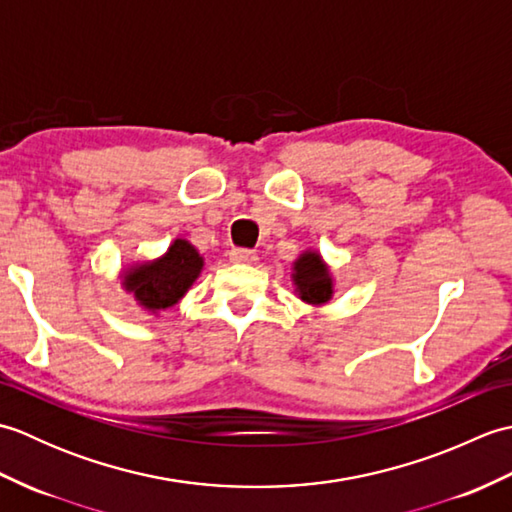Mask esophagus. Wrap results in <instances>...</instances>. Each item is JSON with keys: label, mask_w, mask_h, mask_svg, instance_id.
I'll return each instance as SVG.
<instances>
[{"label": "esophagus", "mask_w": 512, "mask_h": 512, "mask_svg": "<svg viewBox=\"0 0 512 512\" xmlns=\"http://www.w3.org/2000/svg\"><path fill=\"white\" fill-rule=\"evenodd\" d=\"M228 257H231L233 264H255L257 262L255 250H248V248H233L231 253H228Z\"/></svg>", "instance_id": "obj_1"}]
</instances>
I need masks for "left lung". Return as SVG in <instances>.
Segmentation results:
<instances>
[{
	"label": "left lung",
	"mask_w": 512,
	"mask_h": 512,
	"mask_svg": "<svg viewBox=\"0 0 512 512\" xmlns=\"http://www.w3.org/2000/svg\"><path fill=\"white\" fill-rule=\"evenodd\" d=\"M292 284L301 301L310 306H325L334 295V279L328 264L317 250H303L292 264Z\"/></svg>",
	"instance_id": "left-lung-1"
}]
</instances>
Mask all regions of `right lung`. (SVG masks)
I'll list each match as a JSON object with an SVG mask.
<instances>
[{"instance_id":"add662e5","label":"right lung","mask_w":512,"mask_h":512,"mask_svg":"<svg viewBox=\"0 0 512 512\" xmlns=\"http://www.w3.org/2000/svg\"><path fill=\"white\" fill-rule=\"evenodd\" d=\"M202 268L204 259L198 248L178 237L173 239L165 255L129 266L121 277V284L125 292L134 295L140 308L158 314L160 310L176 306L187 295Z\"/></svg>"}]
</instances>
